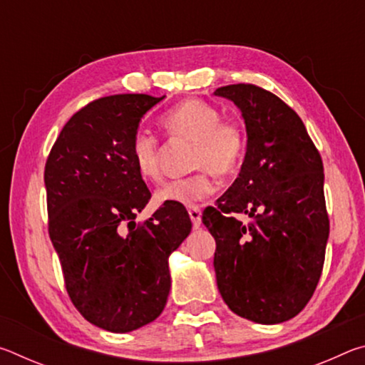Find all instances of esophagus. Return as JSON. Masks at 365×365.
<instances>
[{
  "label": "esophagus",
  "instance_id": "esophagus-1",
  "mask_svg": "<svg viewBox=\"0 0 365 365\" xmlns=\"http://www.w3.org/2000/svg\"><path fill=\"white\" fill-rule=\"evenodd\" d=\"M188 214H190V219H191V224H193V227L200 228V225H201V209L193 206V207L188 209Z\"/></svg>",
  "mask_w": 365,
  "mask_h": 365
}]
</instances>
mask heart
<instances>
[{
	"label": "heart",
	"mask_w": 365,
	"mask_h": 365,
	"mask_svg": "<svg viewBox=\"0 0 365 365\" xmlns=\"http://www.w3.org/2000/svg\"><path fill=\"white\" fill-rule=\"evenodd\" d=\"M170 138L195 141L193 169L190 177L174 178L156 190L159 205L193 206L215 191V177H228L240 168L246 151V132L242 122L222 117L220 109L202 100H185L160 117ZM130 154L138 174L148 182L163 178V145L148 130H137L130 141Z\"/></svg>",
	"instance_id": "obj_1"
}]
</instances>
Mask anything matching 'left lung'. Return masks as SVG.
Instances as JSON below:
<instances>
[{
    "label": "left lung",
    "instance_id": "8db88e82",
    "mask_svg": "<svg viewBox=\"0 0 365 365\" xmlns=\"http://www.w3.org/2000/svg\"><path fill=\"white\" fill-rule=\"evenodd\" d=\"M215 95L242 109L248 133L237 180L202 212L217 245L219 292L240 317L285 322L312 298L324 269L330 220L322 158L279 96L252 83L220 86Z\"/></svg>",
    "mask_w": 365,
    "mask_h": 365
}]
</instances>
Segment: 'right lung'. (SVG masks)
I'll return each instance as SVG.
<instances>
[{"label":"right lung","instance_id":"obj_1","mask_svg":"<svg viewBox=\"0 0 365 365\" xmlns=\"http://www.w3.org/2000/svg\"><path fill=\"white\" fill-rule=\"evenodd\" d=\"M163 98L125 93L88 103L61 130L45 165L48 233L67 293L90 324L114 333L137 330L163 312L168 259L191 232L178 205L135 222L151 191L130 141Z\"/></svg>","mask_w":365,"mask_h":365}]
</instances>
